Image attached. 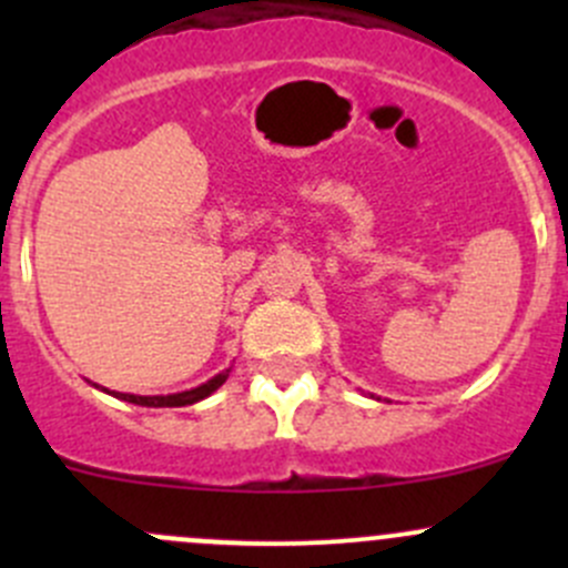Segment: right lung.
Segmentation results:
<instances>
[{"label": "right lung", "mask_w": 568, "mask_h": 568, "mask_svg": "<svg viewBox=\"0 0 568 568\" xmlns=\"http://www.w3.org/2000/svg\"><path fill=\"white\" fill-rule=\"evenodd\" d=\"M227 374H231V371H222V374H216L214 379H209L205 385L194 387V390H186V393H175V395H129V393H114V395L129 400V404H140V406H186V404H194V400H203L205 395H211L216 387H222V382L227 379Z\"/></svg>", "instance_id": "obj_1"}]
</instances>
